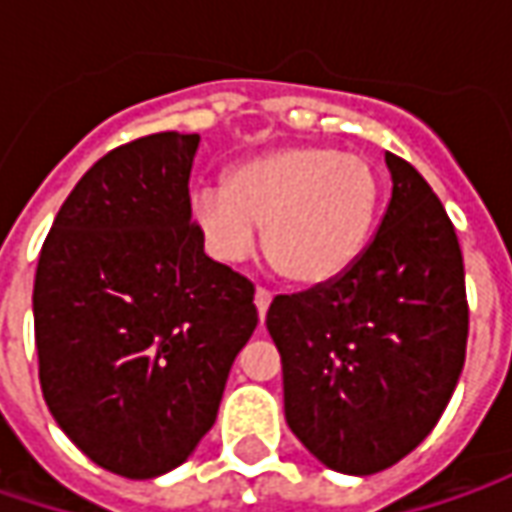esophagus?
I'll list each match as a JSON object with an SVG mask.
<instances>
[{"label": "esophagus", "instance_id": "obj_1", "mask_svg": "<svg viewBox=\"0 0 512 512\" xmlns=\"http://www.w3.org/2000/svg\"><path fill=\"white\" fill-rule=\"evenodd\" d=\"M270 302H273V293L265 290V287H256V310H259V316H262V319H265Z\"/></svg>", "mask_w": 512, "mask_h": 512}]
</instances>
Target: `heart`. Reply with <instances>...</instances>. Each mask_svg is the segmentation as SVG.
Masks as SVG:
<instances>
[{
    "label": "heart",
    "instance_id": "1",
    "mask_svg": "<svg viewBox=\"0 0 512 512\" xmlns=\"http://www.w3.org/2000/svg\"><path fill=\"white\" fill-rule=\"evenodd\" d=\"M382 199L376 168L322 145H290L227 168L193 196L190 216L219 262H245L259 227L267 265L299 287L336 282L359 262Z\"/></svg>",
    "mask_w": 512,
    "mask_h": 512
}]
</instances>
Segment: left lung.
Wrapping results in <instances>:
<instances>
[{
	"instance_id": "1",
	"label": "left lung",
	"mask_w": 512,
	"mask_h": 512,
	"mask_svg": "<svg viewBox=\"0 0 512 512\" xmlns=\"http://www.w3.org/2000/svg\"><path fill=\"white\" fill-rule=\"evenodd\" d=\"M384 162L393 193L359 262L267 310L287 424L347 476L379 473L424 442L459 384L470 325L447 210L410 162Z\"/></svg>"
}]
</instances>
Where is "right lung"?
<instances>
[{
	"label": "right lung",
	"instance_id": "obj_1",
	"mask_svg": "<svg viewBox=\"0 0 512 512\" xmlns=\"http://www.w3.org/2000/svg\"><path fill=\"white\" fill-rule=\"evenodd\" d=\"M199 133L110 150L76 182L39 253L33 330L56 424L90 462L153 479L216 422L259 313L190 216Z\"/></svg>",
	"mask_w": 512,
	"mask_h": 512
}]
</instances>
